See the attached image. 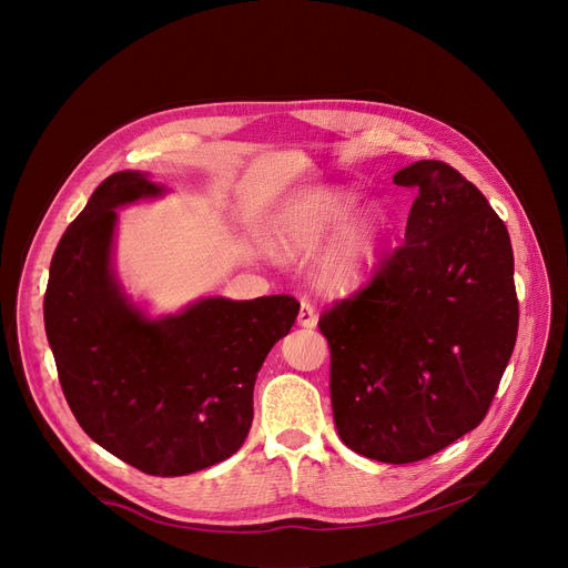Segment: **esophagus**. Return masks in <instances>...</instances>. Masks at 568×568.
<instances>
[{
    "label": "esophagus",
    "mask_w": 568,
    "mask_h": 568,
    "mask_svg": "<svg viewBox=\"0 0 568 568\" xmlns=\"http://www.w3.org/2000/svg\"><path fill=\"white\" fill-rule=\"evenodd\" d=\"M296 322L304 326V328H313L317 324V313H315V306L311 304L308 298H301V306H298V315H296Z\"/></svg>",
    "instance_id": "obj_1"
}]
</instances>
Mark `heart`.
<instances>
[{"instance_id":"b5f03b06","label":"heart","mask_w":568,"mask_h":568,"mask_svg":"<svg viewBox=\"0 0 568 568\" xmlns=\"http://www.w3.org/2000/svg\"><path fill=\"white\" fill-rule=\"evenodd\" d=\"M349 210L352 196L339 189H308L281 212L276 221V242L290 253H311L345 221ZM386 233L388 221L379 210L349 219L320 255L317 272L322 283L333 290H349L365 281L382 253Z\"/></svg>"}]
</instances>
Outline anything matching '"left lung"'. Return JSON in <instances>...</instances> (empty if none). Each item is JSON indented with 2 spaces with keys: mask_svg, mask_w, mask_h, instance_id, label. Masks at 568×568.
I'll list each match as a JSON object with an SVG mask.
<instances>
[{
  "mask_svg": "<svg viewBox=\"0 0 568 568\" xmlns=\"http://www.w3.org/2000/svg\"><path fill=\"white\" fill-rule=\"evenodd\" d=\"M406 242L320 315L339 438L384 464L423 462L473 432L494 402L518 333L505 221L457 169L420 160Z\"/></svg>",
  "mask_w": 568,
  "mask_h": 568,
  "instance_id": "obj_1",
  "label": "left lung"
}]
</instances>
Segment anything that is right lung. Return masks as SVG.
I'll list each match as a JSON object with an SVG mask.
<instances>
[{"label": "right lung", "mask_w": 568, "mask_h": 568, "mask_svg": "<svg viewBox=\"0 0 568 568\" xmlns=\"http://www.w3.org/2000/svg\"><path fill=\"white\" fill-rule=\"evenodd\" d=\"M162 194L141 173H113L57 244L43 301L45 333L80 427L145 475L210 468L242 447L255 376L290 333L298 301L203 298L160 322L113 283L109 253L119 205Z\"/></svg>", "instance_id": "add662e5"}]
</instances>
